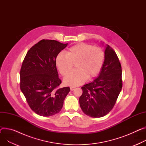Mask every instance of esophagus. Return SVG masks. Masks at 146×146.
Masks as SVG:
<instances>
[{
  "instance_id": "1",
  "label": "esophagus",
  "mask_w": 146,
  "mask_h": 146,
  "mask_svg": "<svg viewBox=\"0 0 146 146\" xmlns=\"http://www.w3.org/2000/svg\"><path fill=\"white\" fill-rule=\"evenodd\" d=\"M75 87H74V86H71L70 87V89H71V91H74V89H75Z\"/></svg>"
}]
</instances>
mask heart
Listing matches in <instances>:
<instances>
[{
  "label": "heart",
  "mask_w": 146,
  "mask_h": 146,
  "mask_svg": "<svg viewBox=\"0 0 146 146\" xmlns=\"http://www.w3.org/2000/svg\"><path fill=\"white\" fill-rule=\"evenodd\" d=\"M104 60L105 52L101 48L82 42L70 47L66 51V55L57 54L55 62L64 76L71 72L75 64L76 70L64 81L65 85L74 86L82 84L87 78L95 77L101 70Z\"/></svg>",
  "instance_id": "heart-1"
}]
</instances>
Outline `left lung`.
Listing matches in <instances>:
<instances>
[{
  "mask_svg": "<svg viewBox=\"0 0 146 146\" xmlns=\"http://www.w3.org/2000/svg\"><path fill=\"white\" fill-rule=\"evenodd\" d=\"M121 72L117 54L107 45L99 76L81 88L83 92L80 98V105L85 114L92 117H101L113 109L121 90Z\"/></svg>",
  "mask_w": 146,
  "mask_h": 146,
  "instance_id": "1",
  "label": "left lung"
}]
</instances>
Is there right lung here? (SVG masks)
<instances>
[{"instance_id":"obj_1","label":"right lung","mask_w":146,"mask_h":146,"mask_svg":"<svg viewBox=\"0 0 146 146\" xmlns=\"http://www.w3.org/2000/svg\"><path fill=\"white\" fill-rule=\"evenodd\" d=\"M68 44L42 40L27 52L20 72V87L33 111L50 116L61 110L69 87L58 88L61 81L55 65L56 56Z\"/></svg>"}]
</instances>
